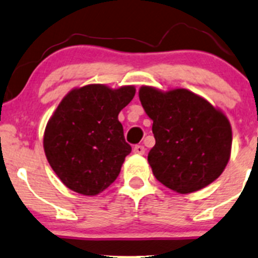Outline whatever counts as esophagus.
Instances as JSON below:
<instances>
[{
  "instance_id": "34e87169",
  "label": "esophagus",
  "mask_w": 258,
  "mask_h": 258,
  "mask_svg": "<svg viewBox=\"0 0 258 258\" xmlns=\"http://www.w3.org/2000/svg\"><path fill=\"white\" fill-rule=\"evenodd\" d=\"M145 151V147L142 145H137L134 147V152L136 153V155H144Z\"/></svg>"
}]
</instances>
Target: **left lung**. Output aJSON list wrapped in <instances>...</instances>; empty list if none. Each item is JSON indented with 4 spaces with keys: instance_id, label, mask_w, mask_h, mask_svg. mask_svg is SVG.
Wrapping results in <instances>:
<instances>
[{
    "instance_id": "8db88e82",
    "label": "left lung",
    "mask_w": 258,
    "mask_h": 258,
    "mask_svg": "<svg viewBox=\"0 0 258 258\" xmlns=\"http://www.w3.org/2000/svg\"><path fill=\"white\" fill-rule=\"evenodd\" d=\"M139 97L153 121L156 144L147 161L161 183L187 195L220 177L232 148V128L222 110L186 88L142 86Z\"/></svg>"
}]
</instances>
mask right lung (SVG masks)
Masks as SVG:
<instances>
[{"label":"right lung","instance_id":"1","mask_svg":"<svg viewBox=\"0 0 258 258\" xmlns=\"http://www.w3.org/2000/svg\"><path fill=\"white\" fill-rule=\"evenodd\" d=\"M135 93V86L90 83L62 98L46 124L43 150L67 188L96 196L113 183L131 152L118 113Z\"/></svg>","mask_w":258,"mask_h":258}]
</instances>
